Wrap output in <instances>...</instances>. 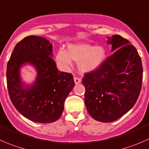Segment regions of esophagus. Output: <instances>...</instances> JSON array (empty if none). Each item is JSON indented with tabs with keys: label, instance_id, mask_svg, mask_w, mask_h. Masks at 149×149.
Listing matches in <instances>:
<instances>
[{
	"label": "esophagus",
	"instance_id": "obj_1",
	"mask_svg": "<svg viewBox=\"0 0 149 149\" xmlns=\"http://www.w3.org/2000/svg\"><path fill=\"white\" fill-rule=\"evenodd\" d=\"M74 81L75 84H79V83H80V82H81V79H79V78L74 77Z\"/></svg>",
	"mask_w": 149,
	"mask_h": 149
}]
</instances>
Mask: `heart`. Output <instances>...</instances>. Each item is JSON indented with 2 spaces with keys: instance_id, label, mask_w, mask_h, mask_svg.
<instances>
[{
  "instance_id": "obj_1",
  "label": "heart",
  "mask_w": 149,
  "mask_h": 149,
  "mask_svg": "<svg viewBox=\"0 0 149 149\" xmlns=\"http://www.w3.org/2000/svg\"><path fill=\"white\" fill-rule=\"evenodd\" d=\"M107 57L105 48L101 45L88 43L70 44L67 52L60 48L56 54V61L61 70L67 71L72 61L77 63V68L82 73H89L98 70Z\"/></svg>"
}]
</instances>
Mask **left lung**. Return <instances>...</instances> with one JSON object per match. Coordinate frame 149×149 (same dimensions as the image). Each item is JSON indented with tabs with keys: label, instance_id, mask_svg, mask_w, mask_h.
Listing matches in <instances>:
<instances>
[{
	"label": "left lung",
	"instance_id": "8db88e82",
	"mask_svg": "<svg viewBox=\"0 0 149 149\" xmlns=\"http://www.w3.org/2000/svg\"><path fill=\"white\" fill-rule=\"evenodd\" d=\"M107 38L114 54L82 79L88 112L101 123L115 121L132 108L143 79L142 62L136 48L120 35Z\"/></svg>",
	"mask_w": 149,
	"mask_h": 149
}]
</instances>
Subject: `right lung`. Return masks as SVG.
I'll return each instance as SVG.
<instances>
[{
	"mask_svg": "<svg viewBox=\"0 0 149 149\" xmlns=\"http://www.w3.org/2000/svg\"><path fill=\"white\" fill-rule=\"evenodd\" d=\"M52 51V43L46 38L30 35L16 45L7 64V88L11 102L22 115L35 123L56 121L74 86L72 74L58 70L51 58ZM26 64L37 72L31 85L22 81L20 74Z\"/></svg>",
	"mask_w": 149,
	"mask_h": 149,
	"instance_id": "add662e5",
	"label": "right lung"
}]
</instances>
